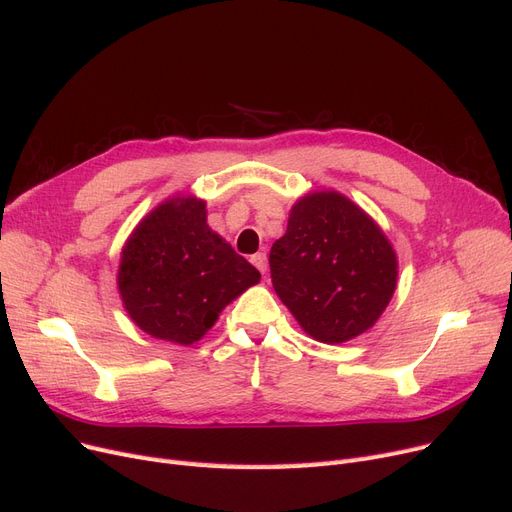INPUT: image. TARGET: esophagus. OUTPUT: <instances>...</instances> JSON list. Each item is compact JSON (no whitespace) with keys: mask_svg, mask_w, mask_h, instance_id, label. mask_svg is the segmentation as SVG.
Returning <instances> with one entry per match:
<instances>
[{"mask_svg":"<svg viewBox=\"0 0 512 512\" xmlns=\"http://www.w3.org/2000/svg\"><path fill=\"white\" fill-rule=\"evenodd\" d=\"M250 260H252V265H254L262 275L267 273V254H265V252H258V254H254Z\"/></svg>","mask_w":512,"mask_h":512,"instance_id":"34e87169","label":"esophagus"}]
</instances>
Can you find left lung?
<instances>
[{"mask_svg": "<svg viewBox=\"0 0 512 512\" xmlns=\"http://www.w3.org/2000/svg\"><path fill=\"white\" fill-rule=\"evenodd\" d=\"M277 297L322 344L374 327L397 288V254L382 228L335 190L301 196L269 254Z\"/></svg>", "mask_w": 512, "mask_h": 512, "instance_id": "8db88e82", "label": "left lung"}]
</instances>
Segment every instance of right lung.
<instances>
[{
    "mask_svg": "<svg viewBox=\"0 0 512 512\" xmlns=\"http://www.w3.org/2000/svg\"><path fill=\"white\" fill-rule=\"evenodd\" d=\"M260 273L207 224V203L175 194L136 224L121 250L117 288L147 335L192 346Z\"/></svg>",
    "mask_w": 512,
    "mask_h": 512,
    "instance_id": "right-lung-1",
    "label": "right lung"
}]
</instances>
